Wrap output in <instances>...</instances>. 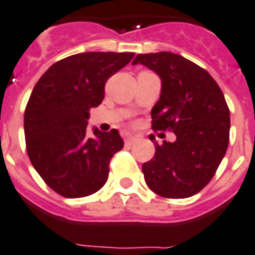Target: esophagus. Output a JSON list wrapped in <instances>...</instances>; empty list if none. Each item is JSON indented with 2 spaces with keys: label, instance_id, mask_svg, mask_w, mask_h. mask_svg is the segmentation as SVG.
Segmentation results:
<instances>
[{
  "label": "esophagus",
  "instance_id": "esophagus-1",
  "mask_svg": "<svg viewBox=\"0 0 255 255\" xmlns=\"http://www.w3.org/2000/svg\"><path fill=\"white\" fill-rule=\"evenodd\" d=\"M136 140H137V137H136V136H133V134H131V133L124 134V141H126V144H128V145H132V144H133Z\"/></svg>",
  "mask_w": 255,
  "mask_h": 255
}]
</instances>
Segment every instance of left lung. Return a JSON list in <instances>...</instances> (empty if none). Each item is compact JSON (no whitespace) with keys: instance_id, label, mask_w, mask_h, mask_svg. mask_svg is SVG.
Returning a JSON list of instances; mask_svg holds the SVG:
<instances>
[{"instance_id":"obj_1","label":"left lung","mask_w":255,"mask_h":255,"mask_svg":"<svg viewBox=\"0 0 255 255\" xmlns=\"http://www.w3.org/2000/svg\"><path fill=\"white\" fill-rule=\"evenodd\" d=\"M162 81L152 109L153 131H173L174 142H156L152 160L142 163L148 187L157 195L183 199L214 178L229 144L231 117L224 94L206 69L171 52L137 55Z\"/></svg>"}]
</instances>
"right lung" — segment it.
I'll return each mask as SVG.
<instances>
[{
    "mask_svg": "<svg viewBox=\"0 0 255 255\" xmlns=\"http://www.w3.org/2000/svg\"><path fill=\"white\" fill-rule=\"evenodd\" d=\"M132 52H85L60 60L35 85L24 110L27 154L45 185L65 198L103 187L110 161L123 148L117 129L88 132L90 109L105 98V85Z\"/></svg>",
    "mask_w": 255,
    "mask_h": 255,
    "instance_id": "1",
    "label": "right lung"
}]
</instances>
